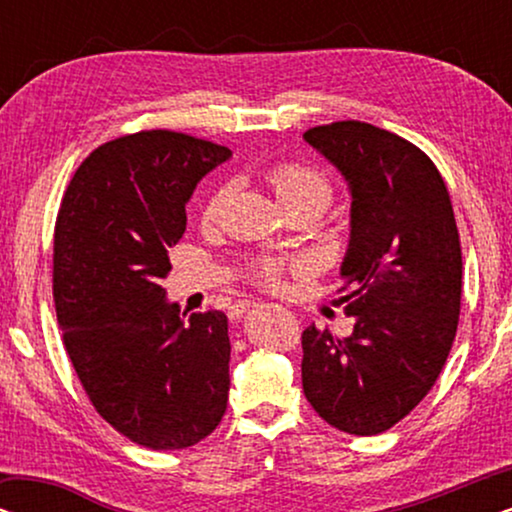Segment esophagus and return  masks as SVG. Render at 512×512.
I'll list each match as a JSON object with an SVG mask.
<instances>
[{"label": "esophagus", "instance_id": "esophagus-1", "mask_svg": "<svg viewBox=\"0 0 512 512\" xmlns=\"http://www.w3.org/2000/svg\"><path fill=\"white\" fill-rule=\"evenodd\" d=\"M256 303H251V300H235L233 305H230V319H240L244 312L247 310H251V307H254Z\"/></svg>", "mask_w": 512, "mask_h": 512}]
</instances>
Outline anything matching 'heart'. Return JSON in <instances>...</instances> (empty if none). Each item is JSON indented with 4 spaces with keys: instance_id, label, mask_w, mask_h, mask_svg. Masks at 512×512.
<instances>
[{
    "instance_id": "obj_1",
    "label": "heart",
    "mask_w": 512,
    "mask_h": 512,
    "mask_svg": "<svg viewBox=\"0 0 512 512\" xmlns=\"http://www.w3.org/2000/svg\"><path fill=\"white\" fill-rule=\"evenodd\" d=\"M265 181H268L272 191H275L277 200L282 202L286 212L298 207H307L321 214L333 198V186L326 174H321L319 170H314V167L303 163H289V160H286V163L272 165L270 170L265 172ZM223 200H226V188L221 186L207 198L202 216H205V219H214V216L219 214ZM249 272L251 277H256L261 284L275 286L279 284V277H282L284 272V263L279 261V258L258 256L249 261Z\"/></svg>"
}]
</instances>
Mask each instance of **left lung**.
Masks as SVG:
<instances>
[{
  "instance_id": "1",
  "label": "left lung",
  "mask_w": 512,
  "mask_h": 512,
  "mask_svg": "<svg viewBox=\"0 0 512 512\" xmlns=\"http://www.w3.org/2000/svg\"><path fill=\"white\" fill-rule=\"evenodd\" d=\"M352 193L340 265L354 331H303V391L321 419L375 436L410 415L450 354L461 307V244L450 193L422 149L361 121L303 135Z\"/></svg>"
}]
</instances>
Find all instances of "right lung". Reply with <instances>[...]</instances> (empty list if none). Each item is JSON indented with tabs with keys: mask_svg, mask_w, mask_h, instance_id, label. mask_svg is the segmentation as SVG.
Returning <instances> with one entry per match:
<instances>
[{
	"mask_svg": "<svg viewBox=\"0 0 512 512\" xmlns=\"http://www.w3.org/2000/svg\"><path fill=\"white\" fill-rule=\"evenodd\" d=\"M233 156L172 130H142L90 153L69 181L53 240L62 342L90 403L151 450H184L228 405V319H184L167 303V251L186 230L198 181Z\"/></svg>",
	"mask_w": 512,
	"mask_h": 512,
	"instance_id": "obj_1",
	"label": "right lung"
}]
</instances>
